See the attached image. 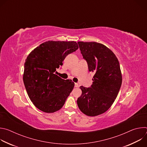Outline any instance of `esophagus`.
Masks as SVG:
<instances>
[{
	"label": "esophagus",
	"mask_w": 147,
	"mask_h": 147,
	"mask_svg": "<svg viewBox=\"0 0 147 147\" xmlns=\"http://www.w3.org/2000/svg\"><path fill=\"white\" fill-rule=\"evenodd\" d=\"M74 87H78V84L77 83H75L74 84Z\"/></svg>",
	"instance_id": "34e87169"
}]
</instances>
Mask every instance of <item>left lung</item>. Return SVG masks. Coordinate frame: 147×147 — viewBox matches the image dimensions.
<instances>
[{"label": "left lung", "instance_id": "8db88e82", "mask_svg": "<svg viewBox=\"0 0 147 147\" xmlns=\"http://www.w3.org/2000/svg\"><path fill=\"white\" fill-rule=\"evenodd\" d=\"M78 44L89 71L95 74L90 87H80L82 94L77 105L85 115L98 116L107 111L117 96L122 82L119 62L114 53L102 44L78 42Z\"/></svg>", "mask_w": 147, "mask_h": 147}]
</instances>
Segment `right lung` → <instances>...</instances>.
I'll list each match as a JSON object with an SVG mask.
<instances>
[{
	"label": "right lung",
	"mask_w": 147,
	"mask_h": 147,
	"mask_svg": "<svg viewBox=\"0 0 147 147\" xmlns=\"http://www.w3.org/2000/svg\"><path fill=\"white\" fill-rule=\"evenodd\" d=\"M78 49L74 41L49 40L35 48L26 59L24 86L31 102L41 111L53 113L64 105L74 83L56 75V69Z\"/></svg>",
	"instance_id": "1"
}]
</instances>
